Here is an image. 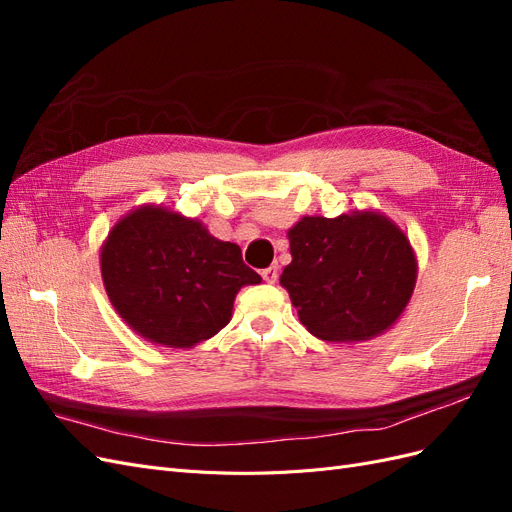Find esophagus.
I'll return each mask as SVG.
<instances>
[{
  "label": "esophagus",
  "mask_w": 512,
  "mask_h": 512,
  "mask_svg": "<svg viewBox=\"0 0 512 512\" xmlns=\"http://www.w3.org/2000/svg\"><path fill=\"white\" fill-rule=\"evenodd\" d=\"M277 277H280V267H277V265L267 267L265 271H262V280H265L267 284H275Z\"/></svg>",
  "instance_id": "obj_1"
}]
</instances>
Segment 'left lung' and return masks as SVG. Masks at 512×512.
I'll return each instance as SVG.
<instances>
[{
    "mask_svg": "<svg viewBox=\"0 0 512 512\" xmlns=\"http://www.w3.org/2000/svg\"><path fill=\"white\" fill-rule=\"evenodd\" d=\"M288 241L292 262L280 284L303 327L322 342H369L406 312L418 262L406 232L384 213L303 215Z\"/></svg>",
    "mask_w": 512,
    "mask_h": 512,
    "instance_id": "1",
    "label": "left lung"
}]
</instances>
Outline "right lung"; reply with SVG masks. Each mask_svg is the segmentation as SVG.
<instances>
[{
    "instance_id": "add662e5",
    "label": "right lung",
    "mask_w": 512,
    "mask_h": 512,
    "mask_svg": "<svg viewBox=\"0 0 512 512\" xmlns=\"http://www.w3.org/2000/svg\"><path fill=\"white\" fill-rule=\"evenodd\" d=\"M100 271L123 322L164 348H194L220 333L237 292L262 282L237 243L156 203L132 209L111 228Z\"/></svg>"
}]
</instances>
